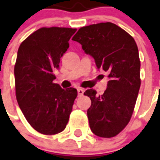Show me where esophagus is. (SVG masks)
I'll list each match as a JSON object with an SVG mask.
<instances>
[{
	"mask_svg": "<svg viewBox=\"0 0 160 160\" xmlns=\"http://www.w3.org/2000/svg\"><path fill=\"white\" fill-rule=\"evenodd\" d=\"M78 91V95L79 96H82L83 95H84V90L83 89H81V88H79L77 90Z\"/></svg>",
	"mask_w": 160,
	"mask_h": 160,
	"instance_id": "34e87169",
	"label": "esophagus"
}]
</instances>
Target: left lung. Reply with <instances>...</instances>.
Here are the masks:
<instances>
[{"label": "left lung", "mask_w": 160, "mask_h": 160, "mask_svg": "<svg viewBox=\"0 0 160 160\" xmlns=\"http://www.w3.org/2000/svg\"><path fill=\"white\" fill-rule=\"evenodd\" d=\"M72 40L94 58L98 70L109 73L102 95H97L93 89L84 93L91 100L87 110L90 129L103 138L115 136L130 120L140 87L136 43L129 34L111 22L81 27Z\"/></svg>", "instance_id": "obj_1"}]
</instances>
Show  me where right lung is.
I'll return each instance as SVG.
<instances>
[{"mask_svg": "<svg viewBox=\"0 0 160 160\" xmlns=\"http://www.w3.org/2000/svg\"><path fill=\"white\" fill-rule=\"evenodd\" d=\"M76 29L41 28L21 44L14 69L16 100L32 128L55 134L66 127L77 90L53 82V70L69 48Z\"/></svg>", "mask_w": 160, "mask_h": 160, "instance_id": "right-lung-1", "label": "right lung"}]
</instances>
